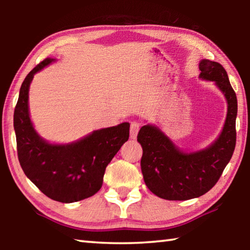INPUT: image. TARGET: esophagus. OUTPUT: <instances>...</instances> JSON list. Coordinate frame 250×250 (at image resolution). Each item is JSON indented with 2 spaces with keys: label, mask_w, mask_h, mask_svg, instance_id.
<instances>
[{
  "label": "esophagus",
  "mask_w": 250,
  "mask_h": 250,
  "mask_svg": "<svg viewBox=\"0 0 250 250\" xmlns=\"http://www.w3.org/2000/svg\"><path fill=\"white\" fill-rule=\"evenodd\" d=\"M141 128V125L137 121H132L130 125V137L131 139H135L138 135L139 130Z\"/></svg>",
  "instance_id": "34e87169"
}]
</instances>
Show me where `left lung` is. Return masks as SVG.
I'll return each instance as SVG.
<instances>
[{"mask_svg":"<svg viewBox=\"0 0 250 250\" xmlns=\"http://www.w3.org/2000/svg\"><path fill=\"white\" fill-rule=\"evenodd\" d=\"M200 77L215 82L228 104L226 122L219 138L206 150L184 153L152 125H143L138 141L142 146L141 170L150 191L168 201H186L204 195L217 183L236 146L237 97L224 67L203 59Z\"/></svg>","mask_w":250,"mask_h":250,"instance_id":"left-lung-1","label":"left lung"}]
</instances>
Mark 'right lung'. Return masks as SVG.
I'll return each mask as SVG.
<instances>
[{
  "mask_svg": "<svg viewBox=\"0 0 250 250\" xmlns=\"http://www.w3.org/2000/svg\"><path fill=\"white\" fill-rule=\"evenodd\" d=\"M46 58L29 71L21 86L14 110V130L21 167L42 193L54 201L73 203L88 198L103 186L105 167L129 139V122L97 130L78 142L49 145L34 130L28 115V88Z\"/></svg>",
  "mask_w": 250,
  "mask_h": 250,
  "instance_id": "1",
  "label": "right lung"
}]
</instances>
